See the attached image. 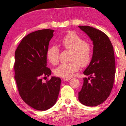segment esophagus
<instances>
[{"label":"esophagus","instance_id":"1","mask_svg":"<svg viewBox=\"0 0 126 126\" xmlns=\"http://www.w3.org/2000/svg\"><path fill=\"white\" fill-rule=\"evenodd\" d=\"M70 79V78H63V80H64V81H69V80Z\"/></svg>","mask_w":126,"mask_h":126}]
</instances>
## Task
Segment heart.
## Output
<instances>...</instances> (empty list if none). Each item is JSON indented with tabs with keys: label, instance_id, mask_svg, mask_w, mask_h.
I'll return each mask as SVG.
<instances>
[{
	"label": "heart",
	"instance_id": "1",
	"mask_svg": "<svg viewBox=\"0 0 126 126\" xmlns=\"http://www.w3.org/2000/svg\"><path fill=\"white\" fill-rule=\"evenodd\" d=\"M61 45L64 48L72 51L71 62L62 64L56 68L54 70L56 76L63 78H70L79 70L80 66L84 67L90 64L93 54L92 46L75 33L70 32L67 33L62 40ZM46 56L50 63L56 64L59 57L58 47L56 46L50 47L47 50Z\"/></svg>",
	"mask_w": 126,
	"mask_h": 126
}]
</instances>
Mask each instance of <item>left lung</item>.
<instances>
[{
  "label": "left lung",
  "instance_id": "left-lung-1",
  "mask_svg": "<svg viewBox=\"0 0 126 126\" xmlns=\"http://www.w3.org/2000/svg\"><path fill=\"white\" fill-rule=\"evenodd\" d=\"M79 27L93 45L92 60L83 72L90 76L83 78L79 100L85 106H96L107 99L113 87L116 73L114 50L109 37L103 32L88 26Z\"/></svg>",
  "mask_w": 126,
  "mask_h": 126
}]
</instances>
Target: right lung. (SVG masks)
I'll use <instances>...</instances> for the list:
<instances>
[{"label": "right lung", "mask_w": 126, "mask_h": 126, "mask_svg": "<svg viewBox=\"0 0 126 126\" xmlns=\"http://www.w3.org/2000/svg\"><path fill=\"white\" fill-rule=\"evenodd\" d=\"M54 30L43 29L26 36L15 51V78L20 96L32 108L45 111L56 103L61 79L51 76L46 83L42 76H49L46 53Z\"/></svg>", "instance_id": "1"}]
</instances>
